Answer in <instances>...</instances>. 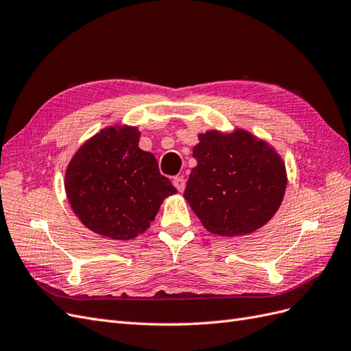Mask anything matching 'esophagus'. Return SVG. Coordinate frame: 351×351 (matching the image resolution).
<instances>
[{"instance_id": "1", "label": "esophagus", "mask_w": 351, "mask_h": 351, "mask_svg": "<svg viewBox=\"0 0 351 351\" xmlns=\"http://www.w3.org/2000/svg\"><path fill=\"white\" fill-rule=\"evenodd\" d=\"M173 183H174V186H176V189L178 190V192H183L184 187H186V180L183 177H176L173 180Z\"/></svg>"}]
</instances>
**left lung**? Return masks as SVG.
<instances>
[{
	"label": "left lung",
	"instance_id": "obj_1",
	"mask_svg": "<svg viewBox=\"0 0 351 351\" xmlns=\"http://www.w3.org/2000/svg\"><path fill=\"white\" fill-rule=\"evenodd\" d=\"M193 147L197 165L184 199L210 234L239 237L262 228L277 214L287 187L281 155L244 129L208 130Z\"/></svg>",
	"mask_w": 351,
	"mask_h": 351
}]
</instances>
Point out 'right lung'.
<instances>
[{
  "label": "right lung",
  "instance_id": "obj_1",
  "mask_svg": "<svg viewBox=\"0 0 351 351\" xmlns=\"http://www.w3.org/2000/svg\"><path fill=\"white\" fill-rule=\"evenodd\" d=\"M134 125L114 124L93 134L73 155L64 187L82 224L111 240H133L151 227L176 187L139 147Z\"/></svg>",
  "mask_w": 351,
  "mask_h": 351
}]
</instances>
